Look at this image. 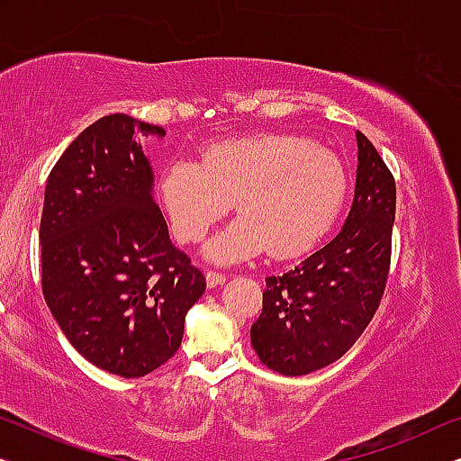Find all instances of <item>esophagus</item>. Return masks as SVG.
<instances>
[{
  "mask_svg": "<svg viewBox=\"0 0 461 461\" xmlns=\"http://www.w3.org/2000/svg\"><path fill=\"white\" fill-rule=\"evenodd\" d=\"M225 281V273H219V271H207V285L209 287H217L221 285Z\"/></svg>",
  "mask_w": 461,
  "mask_h": 461,
  "instance_id": "34e87169",
  "label": "esophagus"
}]
</instances>
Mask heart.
<instances>
[{
    "mask_svg": "<svg viewBox=\"0 0 461 461\" xmlns=\"http://www.w3.org/2000/svg\"><path fill=\"white\" fill-rule=\"evenodd\" d=\"M346 165L308 136L275 132L211 144L203 165L177 161L161 176V198L182 242L196 244L233 203L242 217L211 240L217 263L294 258L314 249L348 196Z\"/></svg>",
    "mask_w": 461,
    "mask_h": 461,
    "instance_id": "b5f03b06",
    "label": "heart"
}]
</instances>
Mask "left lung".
I'll return each instance as SVG.
<instances>
[{"mask_svg":"<svg viewBox=\"0 0 461 461\" xmlns=\"http://www.w3.org/2000/svg\"><path fill=\"white\" fill-rule=\"evenodd\" d=\"M352 209L327 246L284 275L267 277L250 341L275 373L300 376L341 358L381 304L389 277L395 180L362 132Z\"/></svg>","mask_w":461,"mask_h":461,"instance_id":"8db88e82","label":"left lung"}]
</instances>
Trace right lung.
I'll return each instance as SVG.
<instances>
[{
	"instance_id": "right-lung-1",
	"label": "right lung",
	"mask_w": 461,
	"mask_h": 461,
	"mask_svg": "<svg viewBox=\"0 0 461 461\" xmlns=\"http://www.w3.org/2000/svg\"><path fill=\"white\" fill-rule=\"evenodd\" d=\"M165 130L126 113L91 123L53 165L41 215V287L78 354L144 376L182 346L207 281L171 244L140 139Z\"/></svg>"
}]
</instances>
